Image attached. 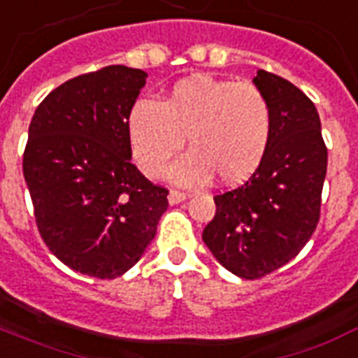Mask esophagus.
<instances>
[{
	"instance_id": "34e87169",
	"label": "esophagus",
	"mask_w": 358,
	"mask_h": 358,
	"mask_svg": "<svg viewBox=\"0 0 358 358\" xmlns=\"http://www.w3.org/2000/svg\"><path fill=\"white\" fill-rule=\"evenodd\" d=\"M169 204H180V202H184L185 199H187V194L182 193V191H176V189H171V193H169Z\"/></svg>"
}]
</instances>
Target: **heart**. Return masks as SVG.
I'll use <instances>...</instances> for the list:
<instances>
[{"label": "heart", "mask_w": 358, "mask_h": 358, "mask_svg": "<svg viewBox=\"0 0 358 358\" xmlns=\"http://www.w3.org/2000/svg\"><path fill=\"white\" fill-rule=\"evenodd\" d=\"M272 134L270 104L257 86L209 75L180 80L165 99H139L129 115V138L136 164L159 176L176 156L184 136L191 147L174 165L182 184L217 176L239 184L257 169Z\"/></svg>", "instance_id": "obj_1"}]
</instances>
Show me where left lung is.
Wrapping results in <instances>:
<instances>
[{"label":"left lung","mask_w":358,"mask_h":358,"mask_svg":"<svg viewBox=\"0 0 358 358\" xmlns=\"http://www.w3.org/2000/svg\"><path fill=\"white\" fill-rule=\"evenodd\" d=\"M254 84L272 112L268 149L239 187L215 196L202 239L226 270L259 280L294 259L320 220L327 149L320 115L294 84L259 69Z\"/></svg>","instance_id":"8db88e82"}]
</instances>
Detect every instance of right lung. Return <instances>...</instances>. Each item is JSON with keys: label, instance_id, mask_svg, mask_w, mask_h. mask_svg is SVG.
<instances>
[{"label": "right lung", "instance_id": "1", "mask_svg": "<svg viewBox=\"0 0 358 358\" xmlns=\"http://www.w3.org/2000/svg\"><path fill=\"white\" fill-rule=\"evenodd\" d=\"M147 73L127 66L78 75L38 104L23 176L38 231L75 272L123 275L156 235L169 191L130 162L129 115Z\"/></svg>", "mask_w": 358, "mask_h": 358}]
</instances>
